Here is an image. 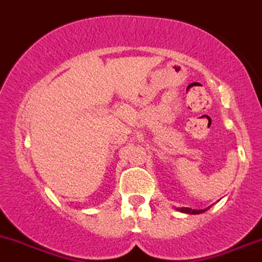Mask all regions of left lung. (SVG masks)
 <instances>
[{"label":"left lung","mask_w":262,"mask_h":262,"mask_svg":"<svg viewBox=\"0 0 262 262\" xmlns=\"http://www.w3.org/2000/svg\"><path fill=\"white\" fill-rule=\"evenodd\" d=\"M179 210L180 212H185V214H201V212H205V211H207V210H209V207H207V209H204V210H192V209H189V207H182V209H178Z\"/></svg>","instance_id":"left-lung-1"}]
</instances>
